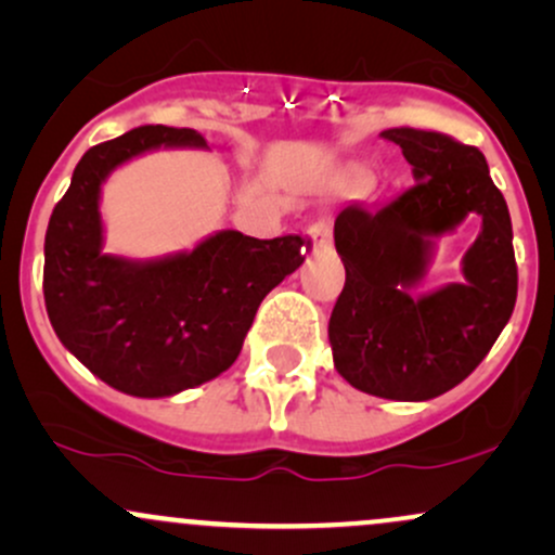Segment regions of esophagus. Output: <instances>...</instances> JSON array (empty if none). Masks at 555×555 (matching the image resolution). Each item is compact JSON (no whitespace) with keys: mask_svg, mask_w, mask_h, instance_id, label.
<instances>
[{"mask_svg":"<svg viewBox=\"0 0 555 555\" xmlns=\"http://www.w3.org/2000/svg\"><path fill=\"white\" fill-rule=\"evenodd\" d=\"M310 242H313L315 250H326V247H331V224H328V221H315V224L310 227Z\"/></svg>","mask_w":555,"mask_h":555,"instance_id":"34e87169","label":"esophagus"}]
</instances>
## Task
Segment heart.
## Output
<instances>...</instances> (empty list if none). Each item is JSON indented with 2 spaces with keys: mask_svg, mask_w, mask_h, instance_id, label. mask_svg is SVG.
Segmentation results:
<instances>
[{
  "mask_svg": "<svg viewBox=\"0 0 555 555\" xmlns=\"http://www.w3.org/2000/svg\"><path fill=\"white\" fill-rule=\"evenodd\" d=\"M371 188V177L367 175H354V177H349L347 182L341 184V193H362V190H367Z\"/></svg>",
  "mask_w": 555,
  "mask_h": 555,
  "instance_id": "obj_1",
  "label": "heart"
}]
</instances>
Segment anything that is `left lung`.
<instances>
[{
  "instance_id": "left-lung-1",
  "label": "left lung",
  "mask_w": 555,
  "mask_h": 555,
  "mask_svg": "<svg viewBox=\"0 0 555 555\" xmlns=\"http://www.w3.org/2000/svg\"><path fill=\"white\" fill-rule=\"evenodd\" d=\"M380 138L399 145L415 184L375 211L349 206L336 216L334 242L347 282L331 313L328 341L349 386L380 399L428 401L462 384L512 318V216L473 145L412 127ZM467 215L481 219V234L465 254L463 279L417 293L435 240Z\"/></svg>"
}]
</instances>
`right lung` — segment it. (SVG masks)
I'll return each instance as SVG.
<instances>
[{"label":"right lung","instance_id":"1","mask_svg":"<svg viewBox=\"0 0 555 555\" xmlns=\"http://www.w3.org/2000/svg\"><path fill=\"white\" fill-rule=\"evenodd\" d=\"M158 149H201L190 127L145 125L93 145L54 206L43 242V299L54 334L95 378L162 399L232 367L258 305L302 266L299 234L256 240L237 229L162 258L104 253L101 190L114 169Z\"/></svg>","mask_w":555,"mask_h":555}]
</instances>
